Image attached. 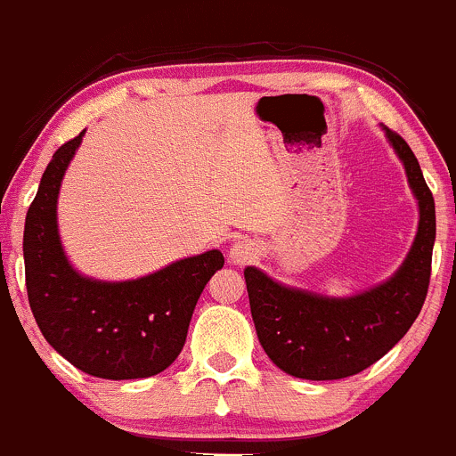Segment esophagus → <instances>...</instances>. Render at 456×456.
<instances>
[{
  "label": "esophagus",
  "mask_w": 456,
  "mask_h": 456,
  "mask_svg": "<svg viewBox=\"0 0 456 456\" xmlns=\"http://www.w3.org/2000/svg\"><path fill=\"white\" fill-rule=\"evenodd\" d=\"M256 244L247 240V238H240V240H236L229 247V262L232 265H247V262H251L256 257Z\"/></svg>",
  "instance_id": "34e87169"
}]
</instances>
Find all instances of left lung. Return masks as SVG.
Here are the masks:
<instances>
[{
    "label": "left lung",
    "mask_w": 456,
    "mask_h": 456,
    "mask_svg": "<svg viewBox=\"0 0 456 456\" xmlns=\"http://www.w3.org/2000/svg\"><path fill=\"white\" fill-rule=\"evenodd\" d=\"M385 131L418 200V233L400 268L349 297L295 289L256 266L244 268L248 304L266 356L289 376L338 380L380 361L409 332L424 305L435 244V199L409 143Z\"/></svg>",
    "instance_id": "left-lung-1"
}]
</instances>
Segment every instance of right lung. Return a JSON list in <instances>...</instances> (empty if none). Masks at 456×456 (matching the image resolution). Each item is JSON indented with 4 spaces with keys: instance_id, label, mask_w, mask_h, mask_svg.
<instances>
[{
    "instance_id": "add662e5",
    "label": "right lung",
    "mask_w": 456,
    "mask_h": 456,
    "mask_svg": "<svg viewBox=\"0 0 456 456\" xmlns=\"http://www.w3.org/2000/svg\"><path fill=\"white\" fill-rule=\"evenodd\" d=\"M85 131L54 152L26 216V289L38 330L71 365L104 380L157 376L185 345L200 292L224 265L218 248L137 280L76 271L59 233V191Z\"/></svg>"
}]
</instances>
